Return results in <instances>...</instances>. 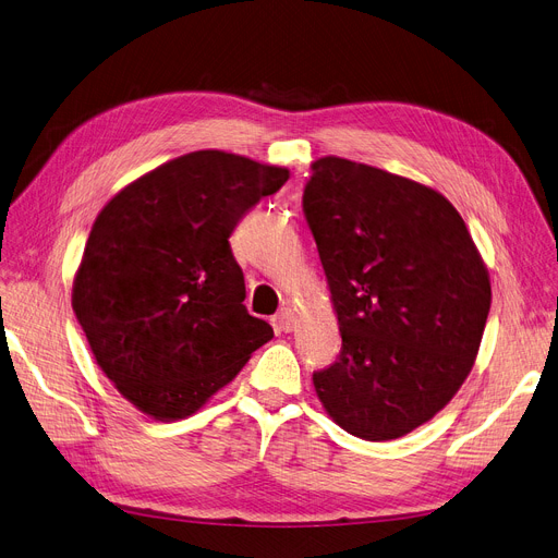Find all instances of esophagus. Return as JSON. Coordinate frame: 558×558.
<instances>
[{
  "instance_id": "34e87169",
  "label": "esophagus",
  "mask_w": 558,
  "mask_h": 558,
  "mask_svg": "<svg viewBox=\"0 0 558 558\" xmlns=\"http://www.w3.org/2000/svg\"><path fill=\"white\" fill-rule=\"evenodd\" d=\"M275 323H277V327H279L281 331H293V327H295V315H293V311H290V308H283V311L275 317Z\"/></svg>"
}]
</instances>
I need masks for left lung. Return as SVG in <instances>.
Returning a JSON list of instances; mask_svg holds the SVG:
<instances>
[{"label": "left lung", "mask_w": 558, "mask_h": 558, "mask_svg": "<svg viewBox=\"0 0 558 558\" xmlns=\"http://www.w3.org/2000/svg\"><path fill=\"white\" fill-rule=\"evenodd\" d=\"M304 214L342 336L313 375L348 434L395 440L442 411L474 365L490 277L472 235L432 185L373 166L313 161Z\"/></svg>", "instance_id": "1"}]
</instances>
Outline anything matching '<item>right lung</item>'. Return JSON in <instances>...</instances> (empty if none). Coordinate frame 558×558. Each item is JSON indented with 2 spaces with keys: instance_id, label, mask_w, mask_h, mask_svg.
Returning <instances> with one entry per match:
<instances>
[{
  "instance_id": "1",
  "label": "right lung",
  "mask_w": 558,
  "mask_h": 558,
  "mask_svg": "<svg viewBox=\"0 0 558 558\" xmlns=\"http://www.w3.org/2000/svg\"><path fill=\"white\" fill-rule=\"evenodd\" d=\"M288 177L199 149L131 181L99 210L72 308L101 373L141 413L158 422L197 413L275 336L243 304L229 235Z\"/></svg>"
}]
</instances>
